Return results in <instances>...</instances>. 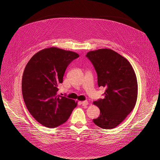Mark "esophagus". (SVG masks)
Returning a JSON list of instances; mask_svg holds the SVG:
<instances>
[{"mask_svg": "<svg viewBox=\"0 0 160 160\" xmlns=\"http://www.w3.org/2000/svg\"><path fill=\"white\" fill-rule=\"evenodd\" d=\"M81 104L83 106H86L88 104V101H87V100H85V101H82V102H81Z\"/></svg>", "mask_w": 160, "mask_h": 160, "instance_id": "esophagus-1", "label": "esophagus"}]
</instances>
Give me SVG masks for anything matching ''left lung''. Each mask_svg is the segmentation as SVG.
Returning <instances> with one entry per match:
<instances>
[{
  "instance_id": "8db88e82",
  "label": "left lung",
  "mask_w": 160,
  "mask_h": 160,
  "mask_svg": "<svg viewBox=\"0 0 160 160\" xmlns=\"http://www.w3.org/2000/svg\"><path fill=\"white\" fill-rule=\"evenodd\" d=\"M98 76V86L106 88L104 98L93 103L100 109L94 123L103 129H113L121 124L135 107L138 86L130 63L110 48L87 53Z\"/></svg>"
}]
</instances>
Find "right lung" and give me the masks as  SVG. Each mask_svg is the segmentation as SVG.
<instances>
[{"mask_svg":"<svg viewBox=\"0 0 160 160\" xmlns=\"http://www.w3.org/2000/svg\"><path fill=\"white\" fill-rule=\"evenodd\" d=\"M79 55L57 47L44 48L33 55L22 78V93L30 114L44 127L52 128L63 124L77 102L58 95V86L69 64Z\"/></svg>","mask_w":160,"mask_h":160,"instance_id":"right-lung-1","label":"right lung"}]
</instances>
